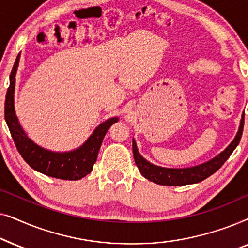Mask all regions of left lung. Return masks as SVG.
<instances>
[{
    "mask_svg": "<svg viewBox=\"0 0 248 248\" xmlns=\"http://www.w3.org/2000/svg\"><path fill=\"white\" fill-rule=\"evenodd\" d=\"M244 116H245V115L243 114L242 120H240L238 132H237L236 137L232 140V143H230L221 154H219L217 157L212 158L211 160L206 161L204 164L194 166V167L189 168H165L160 167V166H155L154 164H151V162H149L148 160H145V159L139 154L137 143H135V140L133 139V143H132V145H133V157L135 164H137L139 170H140L143 177L159 185L183 186L202 182L203 179L208 178L209 176L215 174V172L225 164L227 159L230 157V155L232 154V151L235 150L237 145H238L240 138H242L243 134Z\"/></svg>",
    "mask_w": 248,
    "mask_h": 248,
    "instance_id": "8db88e82",
    "label": "left lung"
}]
</instances>
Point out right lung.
Instances as JSON below:
<instances>
[{"label":"right lung","instance_id":"obj_1","mask_svg":"<svg viewBox=\"0 0 248 248\" xmlns=\"http://www.w3.org/2000/svg\"><path fill=\"white\" fill-rule=\"evenodd\" d=\"M19 60L20 55L16 57L10 74V86L6 93L4 106L5 122L19 154L32 169L49 177L66 179V181H78L86 177L93 170L105 135L111 125L116 123L118 118L113 117L101 123L99 126L96 127L89 139L80 148L73 151L54 152L40 148L25 133L16 115L13 94H15L16 73L19 65Z\"/></svg>","mask_w":248,"mask_h":248}]
</instances>
